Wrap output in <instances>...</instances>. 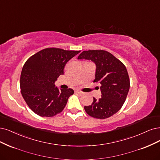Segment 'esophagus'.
<instances>
[{"label": "esophagus", "instance_id": "1", "mask_svg": "<svg viewBox=\"0 0 160 160\" xmlns=\"http://www.w3.org/2000/svg\"><path fill=\"white\" fill-rule=\"evenodd\" d=\"M75 92H78V94H79V95H82V94H83V92H82V91H79V90H76L75 91Z\"/></svg>", "mask_w": 160, "mask_h": 160}]
</instances>
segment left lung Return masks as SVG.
Masks as SVG:
<instances>
[{
    "label": "left lung",
    "instance_id": "1",
    "mask_svg": "<svg viewBox=\"0 0 160 160\" xmlns=\"http://www.w3.org/2000/svg\"><path fill=\"white\" fill-rule=\"evenodd\" d=\"M78 59L91 60L96 65L95 79L101 83V98L93 97L86 112L98 119H105L117 113L122 107L130 89V79L125 65L112 54L104 50L82 52Z\"/></svg>",
    "mask_w": 160,
    "mask_h": 160
}]
</instances>
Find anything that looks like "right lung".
Here are the masks:
<instances>
[{
    "instance_id": "obj_1",
    "label": "right lung",
    "mask_w": 160,
    "mask_h": 160,
    "mask_svg": "<svg viewBox=\"0 0 160 160\" xmlns=\"http://www.w3.org/2000/svg\"><path fill=\"white\" fill-rule=\"evenodd\" d=\"M79 52L46 48L26 62L20 85L22 95L33 112L42 117H52L63 111L74 91L59 89L55 82L63 75L65 64Z\"/></svg>"
}]
</instances>
